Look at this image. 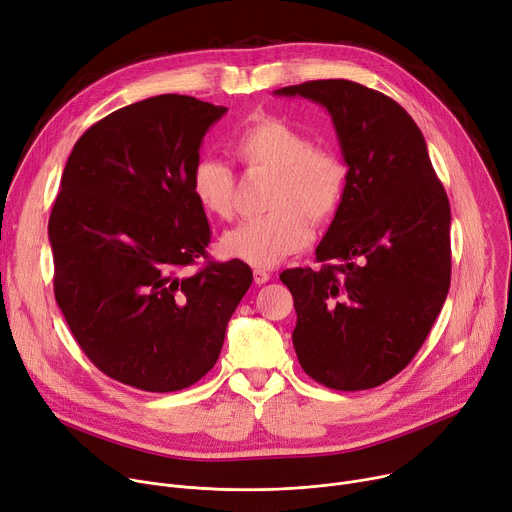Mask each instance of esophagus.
<instances>
[{
    "label": "esophagus",
    "mask_w": 512,
    "mask_h": 512,
    "mask_svg": "<svg viewBox=\"0 0 512 512\" xmlns=\"http://www.w3.org/2000/svg\"><path fill=\"white\" fill-rule=\"evenodd\" d=\"M269 271H265V269H253V280H255V284L257 286H261V284H267L269 282Z\"/></svg>",
    "instance_id": "esophagus-1"
}]
</instances>
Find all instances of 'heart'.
<instances>
[{
	"label": "heart",
	"mask_w": 512,
	"mask_h": 512,
	"mask_svg": "<svg viewBox=\"0 0 512 512\" xmlns=\"http://www.w3.org/2000/svg\"><path fill=\"white\" fill-rule=\"evenodd\" d=\"M249 171L271 173L267 214L224 232L222 253L253 267H273L310 241V222L324 224L339 212L347 190V165L284 118L257 116L230 141ZM235 171L214 157L200 159L190 175L192 196L214 218L235 212Z\"/></svg>",
	"instance_id": "obj_1"
}]
</instances>
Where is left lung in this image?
Masks as SVG:
<instances>
[{"instance_id": "1", "label": "left lung", "mask_w": 512, "mask_h": 512, "mask_svg": "<svg viewBox=\"0 0 512 512\" xmlns=\"http://www.w3.org/2000/svg\"><path fill=\"white\" fill-rule=\"evenodd\" d=\"M329 110L347 190L316 247L318 269L282 271L306 374L327 388H376L412 361L451 284V210L425 136L392 98L347 79L275 91Z\"/></svg>"}]
</instances>
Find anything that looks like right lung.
Instances as JSON below:
<instances>
[{
    "mask_svg": "<svg viewBox=\"0 0 512 512\" xmlns=\"http://www.w3.org/2000/svg\"><path fill=\"white\" fill-rule=\"evenodd\" d=\"M226 114L163 94L120 108L75 143L49 239L55 298L100 371L145 392H175L214 367L226 324L253 282L243 261H208L210 226L190 175Z\"/></svg>",
    "mask_w": 512,
    "mask_h": 512,
    "instance_id": "1",
    "label": "right lung"
}]
</instances>
